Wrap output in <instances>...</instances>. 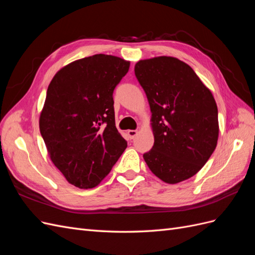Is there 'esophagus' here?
Segmentation results:
<instances>
[{
	"mask_svg": "<svg viewBox=\"0 0 255 255\" xmlns=\"http://www.w3.org/2000/svg\"><path fill=\"white\" fill-rule=\"evenodd\" d=\"M138 134V132L136 129H129L128 130V135L129 136L130 139H133V138H135V136Z\"/></svg>",
	"mask_w": 255,
	"mask_h": 255,
	"instance_id": "esophagus-1",
	"label": "esophagus"
}]
</instances>
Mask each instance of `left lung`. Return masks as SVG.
<instances>
[{"label": "left lung", "mask_w": 255, "mask_h": 255, "mask_svg": "<svg viewBox=\"0 0 255 255\" xmlns=\"http://www.w3.org/2000/svg\"><path fill=\"white\" fill-rule=\"evenodd\" d=\"M135 75L151 110L153 148L143 154L152 173L168 184L188 180L218 141V110L192 68L171 56L141 59Z\"/></svg>", "instance_id": "obj_1"}]
</instances>
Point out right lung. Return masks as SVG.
<instances>
[{"mask_svg": "<svg viewBox=\"0 0 255 255\" xmlns=\"http://www.w3.org/2000/svg\"><path fill=\"white\" fill-rule=\"evenodd\" d=\"M128 68V60L96 54L66 65L49 85L40 133L52 163L75 187H96L127 149L113 92Z\"/></svg>", "mask_w": 255, "mask_h": 255, "instance_id": "1", "label": "right lung"}]
</instances>
